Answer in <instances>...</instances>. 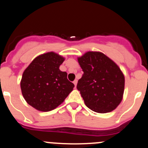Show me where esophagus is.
<instances>
[{"label":"esophagus","mask_w":148,"mask_h":148,"mask_svg":"<svg viewBox=\"0 0 148 148\" xmlns=\"http://www.w3.org/2000/svg\"><path fill=\"white\" fill-rule=\"evenodd\" d=\"M77 82H78V81H77V79H75L74 82H73V83H74V86H75V87H76V86H77Z\"/></svg>","instance_id":"esophagus-1"}]
</instances>
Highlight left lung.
<instances>
[{"label":"left lung","mask_w":148,"mask_h":148,"mask_svg":"<svg viewBox=\"0 0 148 148\" xmlns=\"http://www.w3.org/2000/svg\"><path fill=\"white\" fill-rule=\"evenodd\" d=\"M78 62L84 74L77 88L86 107L98 113L117 108L125 89V77L118 66L98 51L86 52Z\"/></svg>","instance_id":"1"}]
</instances>
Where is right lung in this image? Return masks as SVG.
<instances>
[{
	"mask_svg": "<svg viewBox=\"0 0 148 148\" xmlns=\"http://www.w3.org/2000/svg\"><path fill=\"white\" fill-rule=\"evenodd\" d=\"M64 58L54 52L44 53L32 61L23 71L21 89L28 104L41 112L60 105L73 90L74 84L59 66Z\"/></svg>",
	"mask_w": 148,
	"mask_h": 148,
	"instance_id": "add662e5",
	"label": "right lung"
}]
</instances>
